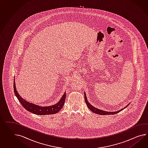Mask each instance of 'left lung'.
I'll return each instance as SVG.
<instances>
[{"mask_svg": "<svg viewBox=\"0 0 148 148\" xmlns=\"http://www.w3.org/2000/svg\"><path fill=\"white\" fill-rule=\"evenodd\" d=\"M84 97H85V102H86V103L87 105L88 108H89V110H91L92 112L96 113V114H99V115H114V114H116V113H118L119 112H120V111L124 110L125 108L129 105V104H128L127 106H125V108H122L121 110H118L116 112H107V111H104V110H99V109H98V108H96L95 107H93L92 105H91V104L87 101V97H86V93L85 92H84Z\"/></svg>", "mask_w": 148, "mask_h": 148, "instance_id": "1", "label": "left lung"}]
</instances>
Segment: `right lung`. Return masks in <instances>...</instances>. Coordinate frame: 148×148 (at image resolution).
<instances>
[{
	"label": "right lung",
	"mask_w": 148,
	"mask_h": 148,
	"mask_svg": "<svg viewBox=\"0 0 148 148\" xmlns=\"http://www.w3.org/2000/svg\"><path fill=\"white\" fill-rule=\"evenodd\" d=\"M13 86H14V92L15 96L18 99L19 102H20V103L23 105V107L26 110L33 114L40 115L56 114L58 113L64 106L65 100L66 98V92H65L63 95V96L62 97L61 99L60 100V101L57 102L56 104L52 106L41 107V106L35 105L31 102H28L25 99H23V98H21V97L19 95L18 91L16 90L14 79Z\"/></svg>",
	"instance_id": "obj_1"
}]
</instances>
